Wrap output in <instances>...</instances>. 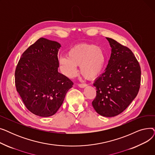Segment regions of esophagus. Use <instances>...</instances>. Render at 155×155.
Wrapping results in <instances>:
<instances>
[{
    "label": "esophagus",
    "instance_id": "1",
    "mask_svg": "<svg viewBox=\"0 0 155 155\" xmlns=\"http://www.w3.org/2000/svg\"><path fill=\"white\" fill-rule=\"evenodd\" d=\"M78 87H80V88H84V87H85L87 85V84H78Z\"/></svg>",
    "mask_w": 155,
    "mask_h": 155
}]
</instances>
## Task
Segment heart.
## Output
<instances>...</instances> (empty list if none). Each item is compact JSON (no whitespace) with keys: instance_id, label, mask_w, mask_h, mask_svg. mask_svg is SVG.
Wrapping results in <instances>:
<instances>
[{"instance_id":"1","label":"heart","mask_w":155,"mask_h":155,"mask_svg":"<svg viewBox=\"0 0 155 155\" xmlns=\"http://www.w3.org/2000/svg\"><path fill=\"white\" fill-rule=\"evenodd\" d=\"M105 62L102 49L94 45L82 43L71 47L67 56L59 58L62 72L69 78L75 77L80 66L81 74L88 80H94L102 72Z\"/></svg>"}]
</instances>
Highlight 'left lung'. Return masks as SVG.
Listing matches in <instances>:
<instances>
[{
    "mask_svg": "<svg viewBox=\"0 0 155 155\" xmlns=\"http://www.w3.org/2000/svg\"><path fill=\"white\" fill-rule=\"evenodd\" d=\"M112 48L105 71L95 81L96 97L92 104L104 117L123 112L134 99L141 84V68L132 51L116 40L106 38Z\"/></svg>",
    "mask_w": 155,
    "mask_h": 155,
    "instance_id": "obj_1",
    "label": "left lung"
}]
</instances>
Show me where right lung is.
<instances>
[{
	"label": "right lung",
	"mask_w": 155,
	"mask_h": 155,
	"mask_svg": "<svg viewBox=\"0 0 155 155\" xmlns=\"http://www.w3.org/2000/svg\"><path fill=\"white\" fill-rule=\"evenodd\" d=\"M56 41L39 38L24 51L16 67L15 84L26 108L41 117L54 115L73 83L58 71Z\"/></svg>",
	"instance_id": "add662e5"
}]
</instances>
